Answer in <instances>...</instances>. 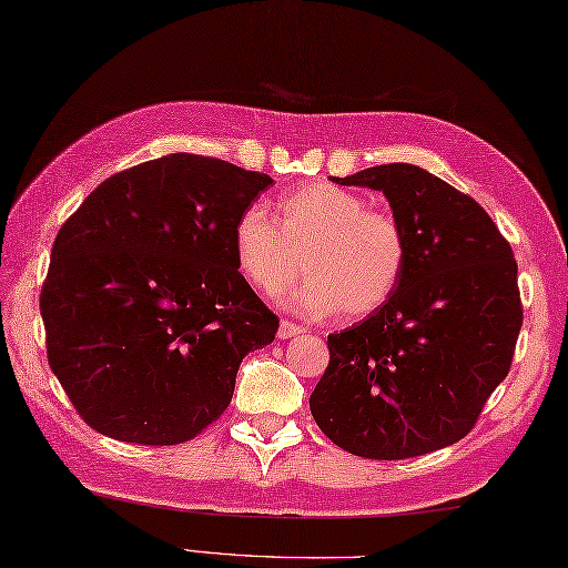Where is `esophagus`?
Returning a JSON list of instances; mask_svg holds the SVG:
<instances>
[{
    "label": "esophagus",
    "mask_w": 568,
    "mask_h": 568,
    "mask_svg": "<svg viewBox=\"0 0 568 568\" xmlns=\"http://www.w3.org/2000/svg\"><path fill=\"white\" fill-rule=\"evenodd\" d=\"M300 334H305V327H300L295 322L283 320L281 327H277V336H281V339H293V336H300Z\"/></svg>",
    "instance_id": "obj_1"
}]
</instances>
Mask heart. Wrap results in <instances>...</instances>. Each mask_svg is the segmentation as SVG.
<instances>
[{"mask_svg":"<svg viewBox=\"0 0 568 568\" xmlns=\"http://www.w3.org/2000/svg\"><path fill=\"white\" fill-rule=\"evenodd\" d=\"M275 223L248 207L234 222L241 275L263 295H277L310 273L293 305L307 315L366 317L395 295L407 268V234L395 214L371 210L352 190L312 183L275 204Z\"/></svg>","mask_w":568,"mask_h":568,"instance_id":"heart-1","label":"heart"}]
</instances>
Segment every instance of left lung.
Returning <instances> with one entry per match:
<instances>
[{"mask_svg": "<svg viewBox=\"0 0 568 568\" xmlns=\"http://www.w3.org/2000/svg\"><path fill=\"white\" fill-rule=\"evenodd\" d=\"M339 185L381 190L407 234V268L368 320L329 334L312 417L344 452L413 458L474 429L513 364L523 303L513 248L480 204L409 163Z\"/></svg>", "mask_w": 568, "mask_h": 568, "instance_id": "1", "label": "left lung"}]
</instances>
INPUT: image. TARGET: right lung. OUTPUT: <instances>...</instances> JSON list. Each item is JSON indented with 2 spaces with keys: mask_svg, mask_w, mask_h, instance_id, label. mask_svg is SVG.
Returning <instances> with one entry per match:
<instances>
[{
  "mask_svg": "<svg viewBox=\"0 0 568 568\" xmlns=\"http://www.w3.org/2000/svg\"><path fill=\"white\" fill-rule=\"evenodd\" d=\"M273 180L171 153L106 178L55 236L41 291L48 364L106 437L183 444L232 403L277 317L234 256V222Z\"/></svg>",
  "mask_w": 568,
  "mask_h": 568,
  "instance_id": "add662e5",
  "label": "right lung"
}]
</instances>
